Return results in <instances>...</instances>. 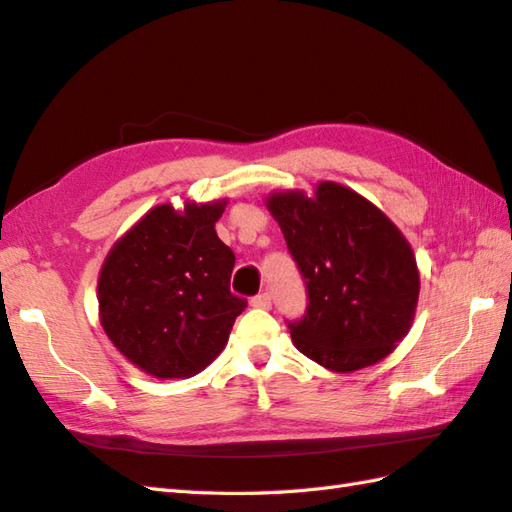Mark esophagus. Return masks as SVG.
Returning a JSON list of instances; mask_svg holds the SVG:
<instances>
[{
	"mask_svg": "<svg viewBox=\"0 0 512 512\" xmlns=\"http://www.w3.org/2000/svg\"><path fill=\"white\" fill-rule=\"evenodd\" d=\"M250 306H253V308H262V310H268L270 306H273V297H270L268 292H262V295L253 297V301H250Z\"/></svg>",
	"mask_w": 512,
	"mask_h": 512,
	"instance_id": "1",
	"label": "esophagus"
}]
</instances>
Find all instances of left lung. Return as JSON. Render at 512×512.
I'll list each match as a JSON object with an SVG mask.
<instances>
[{"label": "left lung", "mask_w": 512, "mask_h": 512, "mask_svg": "<svg viewBox=\"0 0 512 512\" xmlns=\"http://www.w3.org/2000/svg\"><path fill=\"white\" fill-rule=\"evenodd\" d=\"M266 206L308 288L306 317L288 323L297 350L341 374L383 361L416 317L420 273L407 237L339 182L312 195L275 191Z\"/></svg>", "instance_id": "left-lung-1"}]
</instances>
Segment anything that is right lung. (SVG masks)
I'll return each instance as SVG.
<instances>
[{"label":"right lung","instance_id":"right-lung-1","mask_svg":"<svg viewBox=\"0 0 512 512\" xmlns=\"http://www.w3.org/2000/svg\"><path fill=\"white\" fill-rule=\"evenodd\" d=\"M226 198L158 204L110 248L99 273V319L129 363L156 378L211 365L246 299L231 292L235 255L215 233Z\"/></svg>","mask_w":512,"mask_h":512}]
</instances>
